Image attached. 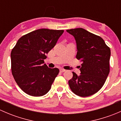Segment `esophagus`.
Segmentation results:
<instances>
[{
  "label": "esophagus",
  "instance_id": "obj_1",
  "mask_svg": "<svg viewBox=\"0 0 121 121\" xmlns=\"http://www.w3.org/2000/svg\"><path fill=\"white\" fill-rule=\"evenodd\" d=\"M65 69H63V68H60V71L61 72V73H63V72H65Z\"/></svg>",
  "mask_w": 121,
  "mask_h": 121
}]
</instances>
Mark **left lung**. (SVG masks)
I'll use <instances>...</instances> for the list:
<instances>
[{
    "mask_svg": "<svg viewBox=\"0 0 121 121\" xmlns=\"http://www.w3.org/2000/svg\"><path fill=\"white\" fill-rule=\"evenodd\" d=\"M75 38L76 58L82 62L81 74L68 81L71 91L80 97H89L97 92L104 84L109 73L111 50L99 36L82 28L67 30Z\"/></svg>",
    "mask_w": 121,
    "mask_h": 121,
    "instance_id": "obj_1",
    "label": "left lung"
}]
</instances>
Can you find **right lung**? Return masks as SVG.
<instances>
[{"label":"right lung","mask_w":121,"mask_h":121,"mask_svg":"<svg viewBox=\"0 0 121 121\" xmlns=\"http://www.w3.org/2000/svg\"><path fill=\"white\" fill-rule=\"evenodd\" d=\"M63 32V30L38 29L20 37L12 49V75L27 94L41 97L50 90L59 69L48 68L44 60Z\"/></svg>","instance_id":"1"}]
</instances>
